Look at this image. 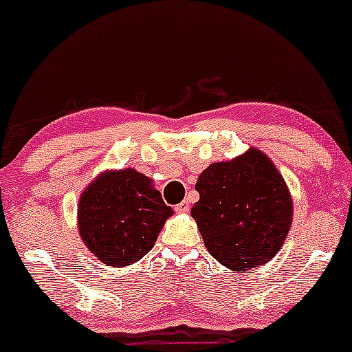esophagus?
<instances>
[{
  "mask_svg": "<svg viewBox=\"0 0 352 352\" xmlns=\"http://www.w3.org/2000/svg\"><path fill=\"white\" fill-rule=\"evenodd\" d=\"M175 211L177 212H187V211H189V202H187V201L179 202V204L175 206Z\"/></svg>",
  "mask_w": 352,
  "mask_h": 352,
  "instance_id": "1",
  "label": "esophagus"
}]
</instances>
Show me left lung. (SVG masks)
Here are the masks:
<instances>
[{
	"instance_id": "1",
	"label": "left lung",
	"mask_w": 352,
	"mask_h": 352,
	"mask_svg": "<svg viewBox=\"0 0 352 352\" xmlns=\"http://www.w3.org/2000/svg\"><path fill=\"white\" fill-rule=\"evenodd\" d=\"M190 209L209 254L235 271L274 257L291 225V196L281 173L258 150L209 165Z\"/></svg>"
}]
</instances>
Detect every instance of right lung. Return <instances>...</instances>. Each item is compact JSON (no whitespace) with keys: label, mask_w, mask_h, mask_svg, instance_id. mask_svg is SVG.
Instances as JSON below:
<instances>
[{"label":"right lung","mask_w":352,"mask_h":352,"mask_svg":"<svg viewBox=\"0 0 352 352\" xmlns=\"http://www.w3.org/2000/svg\"><path fill=\"white\" fill-rule=\"evenodd\" d=\"M172 214L151 179L133 168L98 177L85 190L78 208L85 245L113 267L129 265L146 255Z\"/></svg>","instance_id":"1"}]
</instances>
